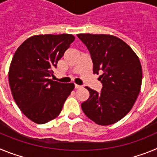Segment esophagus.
I'll list each match as a JSON object with an SVG mask.
<instances>
[{
	"instance_id": "esophagus-1",
	"label": "esophagus",
	"mask_w": 157,
	"mask_h": 157,
	"mask_svg": "<svg viewBox=\"0 0 157 157\" xmlns=\"http://www.w3.org/2000/svg\"><path fill=\"white\" fill-rule=\"evenodd\" d=\"M81 86H79V85H77V84H75V89H79V88H81Z\"/></svg>"
}]
</instances>
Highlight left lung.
Listing matches in <instances>:
<instances>
[{
    "label": "left lung",
    "instance_id": "8db88e82",
    "mask_svg": "<svg viewBox=\"0 0 157 157\" xmlns=\"http://www.w3.org/2000/svg\"><path fill=\"white\" fill-rule=\"evenodd\" d=\"M90 54L94 74H101L100 92L86 87L88 100L81 107L98 125L113 124L132 109L140 93L142 70L135 52L119 37L108 34H79Z\"/></svg>",
    "mask_w": 157,
    "mask_h": 157
}]
</instances>
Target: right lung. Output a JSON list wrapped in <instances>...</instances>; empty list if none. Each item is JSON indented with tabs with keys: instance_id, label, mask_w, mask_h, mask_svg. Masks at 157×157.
<instances>
[{
	"instance_id": "1",
	"label": "right lung",
	"mask_w": 157,
	"mask_h": 157,
	"mask_svg": "<svg viewBox=\"0 0 157 157\" xmlns=\"http://www.w3.org/2000/svg\"><path fill=\"white\" fill-rule=\"evenodd\" d=\"M74 40V36L67 34L33 36L14 54L8 73L9 86L19 109L34 123L44 124L57 117L74 90L73 83L49 79Z\"/></svg>"
}]
</instances>
